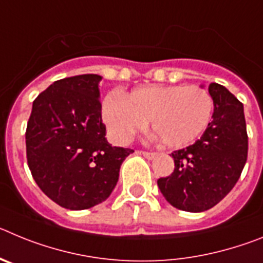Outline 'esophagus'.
Segmentation results:
<instances>
[{"label": "esophagus", "instance_id": "esophagus-1", "mask_svg": "<svg viewBox=\"0 0 263 263\" xmlns=\"http://www.w3.org/2000/svg\"><path fill=\"white\" fill-rule=\"evenodd\" d=\"M139 154H142L143 157L147 158V159H153L155 157V153H150V152H138Z\"/></svg>", "mask_w": 263, "mask_h": 263}]
</instances>
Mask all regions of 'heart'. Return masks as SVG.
<instances>
[{
	"label": "heart",
	"mask_w": 263,
	"mask_h": 263,
	"mask_svg": "<svg viewBox=\"0 0 263 263\" xmlns=\"http://www.w3.org/2000/svg\"><path fill=\"white\" fill-rule=\"evenodd\" d=\"M212 116V96L197 85H148L125 99L110 93L103 101L104 122L121 143L129 142L150 120L164 145L183 147L205 132Z\"/></svg>",
	"instance_id": "1"
}]
</instances>
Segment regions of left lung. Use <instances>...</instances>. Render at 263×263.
Instances as JSON below:
<instances>
[{
	"mask_svg": "<svg viewBox=\"0 0 263 263\" xmlns=\"http://www.w3.org/2000/svg\"><path fill=\"white\" fill-rule=\"evenodd\" d=\"M213 116L200 139L171 153L175 168L158 187L167 201L185 212H203L227 196L248 159L243 105L225 87L211 83Z\"/></svg>",
	"mask_w": 263,
	"mask_h": 263,
	"instance_id": "8db88e82",
	"label": "left lung"
}]
</instances>
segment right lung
Here are the masks:
<instances>
[{"mask_svg":"<svg viewBox=\"0 0 263 263\" xmlns=\"http://www.w3.org/2000/svg\"><path fill=\"white\" fill-rule=\"evenodd\" d=\"M100 75L62 79L32 103L26 129L27 164L42 191L63 208L88 210L115 190L132 148L105 138Z\"/></svg>","mask_w":263,"mask_h":263,"instance_id":"1","label":"right lung"}]
</instances>
